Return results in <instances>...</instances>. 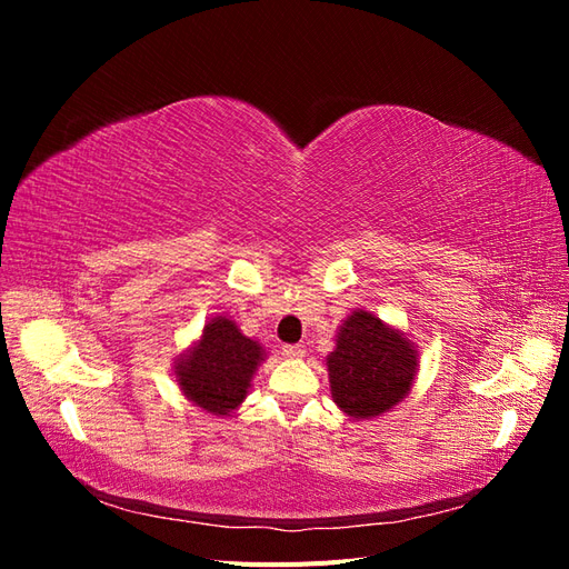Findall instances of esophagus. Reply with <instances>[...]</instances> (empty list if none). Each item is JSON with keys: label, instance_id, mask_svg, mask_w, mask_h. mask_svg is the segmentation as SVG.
Returning a JSON list of instances; mask_svg holds the SVG:
<instances>
[{"label": "esophagus", "instance_id": "1", "mask_svg": "<svg viewBox=\"0 0 569 569\" xmlns=\"http://www.w3.org/2000/svg\"><path fill=\"white\" fill-rule=\"evenodd\" d=\"M303 353H306L303 343H284V347H282L284 358H301Z\"/></svg>", "mask_w": 569, "mask_h": 569}]
</instances>
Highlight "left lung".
Listing matches in <instances>:
<instances>
[{
  "label": "left lung",
  "instance_id": "1",
  "mask_svg": "<svg viewBox=\"0 0 569 569\" xmlns=\"http://www.w3.org/2000/svg\"><path fill=\"white\" fill-rule=\"evenodd\" d=\"M416 368L410 343L366 311H356L343 322L337 349L327 358L335 403L351 418L380 416L399 403Z\"/></svg>",
  "mask_w": 569,
  "mask_h": 569
}]
</instances>
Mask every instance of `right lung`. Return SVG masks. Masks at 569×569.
Masks as SVG:
<instances>
[{
	"instance_id": "add662e5",
	"label": "right lung",
	"mask_w": 569,
	"mask_h": 569,
	"mask_svg": "<svg viewBox=\"0 0 569 569\" xmlns=\"http://www.w3.org/2000/svg\"><path fill=\"white\" fill-rule=\"evenodd\" d=\"M261 347L237 330L228 318L203 327L197 349L178 366L180 387L189 401L216 416H228L247 396Z\"/></svg>"
}]
</instances>
